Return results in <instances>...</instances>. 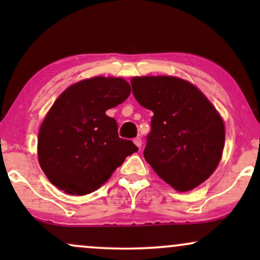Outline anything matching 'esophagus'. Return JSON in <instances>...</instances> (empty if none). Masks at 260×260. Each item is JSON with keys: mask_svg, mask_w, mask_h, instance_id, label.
I'll return each instance as SVG.
<instances>
[{"mask_svg": "<svg viewBox=\"0 0 260 260\" xmlns=\"http://www.w3.org/2000/svg\"><path fill=\"white\" fill-rule=\"evenodd\" d=\"M133 142H134V144H136L139 149L142 148V139H140V138H134Z\"/></svg>", "mask_w": 260, "mask_h": 260, "instance_id": "34e87169", "label": "esophagus"}]
</instances>
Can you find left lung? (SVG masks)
<instances>
[{"instance_id": "obj_1", "label": "left lung", "mask_w": 260, "mask_h": 260, "mask_svg": "<svg viewBox=\"0 0 260 260\" xmlns=\"http://www.w3.org/2000/svg\"><path fill=\"white\" fill-rule=\"evenodd\" d=\"M131 84L137 101L154 112L145 160L174 189H194L221 160L222 117L194 84L178 77H133Z\"/></svg>"}]
</instances>
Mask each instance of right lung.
Segmentation results:
<instances>
[{
	"label": "right lung",
	"instance_id": "1",
	"mask_svg": "<svg viewBox=\"0 0 260 260\" xmlns=\"http://www.w3.org/2000/svg\"><path fill=\"white\" fill-rule=\"evenodd\" d=\"M121 77H92L68 86L45 116L38 159L53 186L70 196L99 189L138 148L122 139L117 122L106 115L129 96Z\"/></svg>",
	"mask_w": 260,
	"mask_h": 260
}]
</instances>
